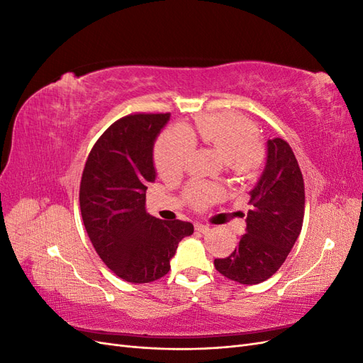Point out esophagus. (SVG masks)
I'll list each match as a JSON object with an SVG mask.
<instances>
[{"label":"esophagus","instance_id":"obj_1","mask_svg":"<svg viewBox=\"0 0 363 363\" xmlns=\"http://www.w3.org/2000/svg\"><path fill=\"white\" fill-rule=\"evenodd\" d=\"M195 230H196V232H200V233H207L211 228H208V225H206V224L196 223V224H195Z\"/></svg>","mask_w":363,"mask_h":363}]
</instances>
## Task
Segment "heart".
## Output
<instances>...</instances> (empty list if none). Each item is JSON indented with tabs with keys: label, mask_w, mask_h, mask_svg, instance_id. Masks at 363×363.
Here are the masks:
<instances>
[{
	"label": "heart",
	"mask_w": 363,
	"mask_h": 363,
	"mask_svg": "<svg viewBox=\"0 0 363 363\" xmlns=\"http://www.w3.org/2000/svg\"><path fill=\"white\" fill-rule=\"evenodd\" d=\"M194 139L212 147L219 152L228 167L247 169L260 157V142L256 127L245 118L235 113H219L203 116L195 128L172 127L159 138L155 148L156 167L163 175L179 174L186 164ZM221 194L216 186L195 182L186 189V199L194 207H204Z\"/></svg>",
	"instance_id": "b5f03b06"
}]
</instances>
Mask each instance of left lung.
<instances>
[{
  "instance_id": "8db88e82",
  "label": "left lung",
  "mask_w": 363,
  "mask_h": 363,
  "mask_svg": "<svg viewBox=\"0 0 363 363\" xmlns=\"http://www.w3.org/2000/svg\"><path fill=\"white\" fill-rule=\"evenodd\" d=\"M250 196L245 235L232 255L213 262L216 271L240 284H257L276 274L301 232L304 182L286 140L268 139L265 168Z\"/></svg>"
}]
</instances>
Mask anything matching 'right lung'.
<instances>
[{
  "mask_svg": "<svg viewBox=\"0 0 363 363\" xmlns=\"http://www.w3.org/2000/svg\"><path fill=\"white\" fill-rule=\"evenodd\" d=\"M169 113L128 115L95 142L80 183V211L98 256L118 277L150 283L168 274L191 223L162 221L145 208L147 184L156 180L152 148Z\"/></svg>",
  "mask_w": 363,
  "mask_h": 363,
  "instance_id": "1",
  "label": "right lung"
}]
</instances>
